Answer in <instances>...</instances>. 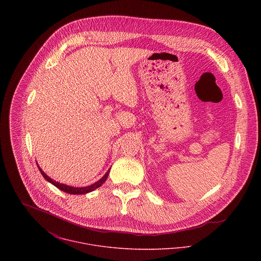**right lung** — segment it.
I'll list each match as a JSON object with an SVG mask.
<instances>
[{
  "mask_svg": "<svg viewBox=\"0 0 261 261\" xmlns=\"http://www.w3.org/2000/svg\"><path fill=\"white\" fill-rule=\"evenodd\" d=\"M38 169H39L40 173L42 174V176L45 178V180H47L49 183L53 184L54 186L57 187L59 190H61V191H63V192H65V193L73 194V195H82V194H86V193L92 192V191H94L95 189L99 188V187L101 186V185L107 181V179H108V177H109V174H110V171H111V169H110V170L106 173V175H105L100 180H98L96 183H94V184H92V185H90V186L72 187L68 186V185H65V184H61V183H58V182H56V181L52 180L50 177H48V176H47V175L42 171V169H41L39 166H38Z\"/></svg>",
  "mask_w": 261,
  "mask_h": 261,
  "instance_id": "add662e5",
  "label": "right lung"
}]
</instances>
